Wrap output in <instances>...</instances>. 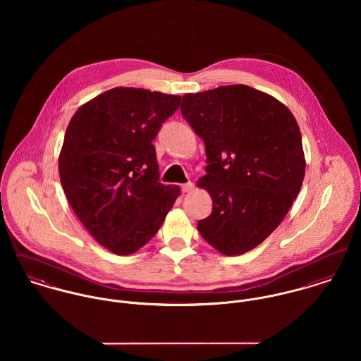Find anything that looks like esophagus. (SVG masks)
Instances as JSON below:
<instances>
[{"label":"esophagus","mask_w":361,"mask_h":361,"mask_svg":"<svg viewBox=\"0 0 361 361\" xmlns=\"http://www.w3.org/2000/svg\"><path fill=\"white\" fill-rule=\"evenodd\" d=\"M180 189H182V193H190L195 189V185L192 182H188V183H183Z\"/></svg>","instance_id":"obj_1"}]
</instances>
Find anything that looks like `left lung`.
I'll return each mask as SVG.
<instances>
[{
  "label": "left lung",
  "instance_id": "left-lung-1",
  "mask_svg": "<svg viewBox=\"0 0 361 361\" xmlns=\"http://www.w3.org/2000/svg\"><path fill=\"white\" fill-rule=\"evenodd\" d=\"M180 112L206 145L212 200L197 231L215 250L239 256L264 242L298 197L306 172L299 125L285 104L245 85L185 94Z\"/></svg>",
  "mask_w": 361,
  "mask_h": 361
}]
</instances>
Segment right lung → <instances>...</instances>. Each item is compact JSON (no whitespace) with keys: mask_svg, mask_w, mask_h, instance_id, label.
I'll use <instances>...</instances> for the list:
<instances>
[{"mask_svg":"<svg viewBox=\"0 0 361 361\" xmlns=\"http://www.w3.org/2000/svg\"><path fill=\"white\" fill-rule=\"evenodd\" d=\"M180 100L115 87L83 104L66 128L58 158L65 196L89 233L118 256L142 249L180 195L158 182L153 146Z\"/></svg>","mask_w":361,"mask_h":361,"instance_id":"1","label":"right lung"}]
</instances>
